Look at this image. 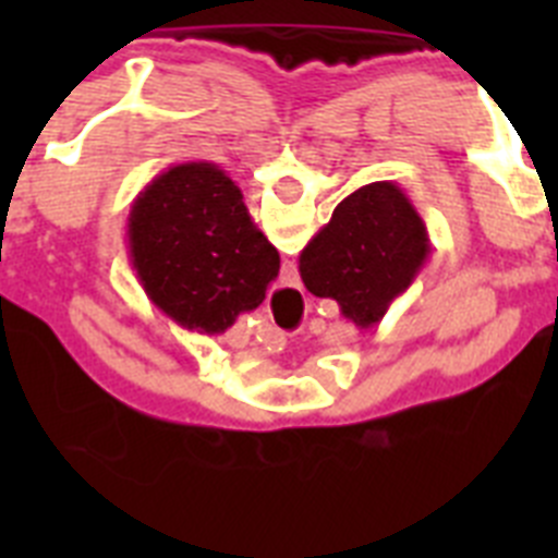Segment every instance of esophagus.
<instances>
[{
  "instance_id": "obj_1",
  "label": "esophagus",
  "mask_w": 558,
  "mask_h": 558,
  "mask_svg": "<svg viewBox=\"0 0 558 558\" xmlns=\"http://www.w3.org/2000/svg\"><path fill=\"white\" fill-rule=\"evenodd\" d=\"M270 349V347H268ZM279 349H282V347H279ZM279 349H270V352H279Z\"/></svg>"
}]
</instances>
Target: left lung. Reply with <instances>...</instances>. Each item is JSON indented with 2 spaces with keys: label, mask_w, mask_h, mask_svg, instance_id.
I'll use <instances>...</instances> for the list:
<instances>
[{
  "label": "left lung",
  "mask_w": 558,
  "mask_h": 558,
  "mask_svg": "<svg viewBox=\"0 0 558 558\" xmlns=\"http://www.w3.org/2000/svg\"><path fill=\"white\" fill-rule=\"evenodd\" d=\"M430 256L416 206L393 181L360 186L299 254L304 288L338 302L354 327L372 329L405 293Z\"/></svg>",
  "instance_id": "left-lung-1"
}]
</instances>
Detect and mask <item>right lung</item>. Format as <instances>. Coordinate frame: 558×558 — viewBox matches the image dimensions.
<instances>
[{"label":"right lung","mask_w":558,"mask_h":558,"mask_svg":"<svg viewBox=\"0 0 558 558\" xmlns=\"http://www.w3.org/2000/svg\"><path fill=\"white\" fill-rule=\"evenodd\" d=\"M128 254L147 299L204 335L259 307L279 274V251L251 220L240 186L209 161L170 167L136 195Z\"/></svg>","instance_id":"obj_1"}]
</instances>
